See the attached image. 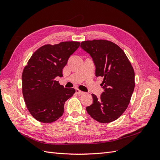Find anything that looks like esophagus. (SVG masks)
I'll return each instance as SVG.
<instances>
[{"label": "esophagus", "mask_w": 160, "mask_h": 160, "mask_svg": "<svg viewBox=\"0 0 160 160\" xmlns=\"http://www.w3.org/2000/svg\"><path fill=\"white\" fill-rule=\"evenodd\" d=\"M75 92H76V93L77 94H78V95H83V94H84L85 93L83 91H80L79 89H76L75 90Z\"/></svg>", "instance_id": "obj_1"}]
</instances>
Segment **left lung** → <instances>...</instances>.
I'll return each mask as SVG.
<instances>
[{
  "label": "left lung",
  "instance_id": "8db88e82",
  "mask_svg": "<svg viewBox=\"0 0 160 160\" xmlns=\"http://www.w3.org/2000/svg\"><path fill=\"white\" fill-rule=\"evenodd\" d=\"M81 47L93 58L97 77H103L105 91L86 108L88 114L101 123L118 119L126 110L135 88V72L124 51L115 43L103 39L85 41Z\"/></svg>",
  "mask_w": 160,
  "mask_h": 160
}]
</instances>
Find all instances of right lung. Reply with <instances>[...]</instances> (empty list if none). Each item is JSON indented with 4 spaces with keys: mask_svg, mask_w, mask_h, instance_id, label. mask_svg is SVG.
Returning a JSON list of instances; mask_svg holds the SVG:
<instances>
[{
    "mask_svg": "<svg viewBox=\"0 0 160 160\" xmlns=\"http://www.w3.org/2000/svg\"><path fill=\"white\" fill-rule=\"evenodd\" d=\"M80 45L77 41L45 45L33 53L22 74V91L32 117L42 123H52L63 114L65 101L75 93L56 81L69 57Z\"/></svg>",
    "mask_w": 160,
    "mask_h": 160,
    "instance_id": "add662e5",
    "label": "right lung"
}]
</instances>
